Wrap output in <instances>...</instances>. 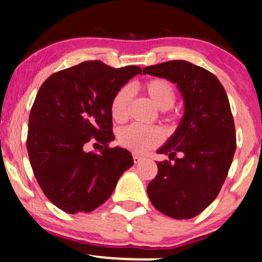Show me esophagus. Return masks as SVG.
Returning a JSON list of instances; mask_svg holds the SVG:
<instances>
[{"label": "esophagus", "mask_w": 262, "mask_h": 262, "mask_svg": "<svg viewBox=\"0 0 262 262\" xmlns=\"http://www.w3.org/2000/svg\"><path fill=\"white\" fill-rule=\"evenodd\" d=\"M142 159H144V158H142V157H141V156H139V155H137V153H134V155H133V160H134V163H135V164L140 163Z\"/></svg>", "instance_id": "34e87169"}]
</instances>
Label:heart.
<instances>
[{
  "instance_id": "obj_1",
  "label": "heart",
  "mask_w": 262,
  "mask_h": 262,
  "mask_svg": "<svg viewBox=\"0 0 262 262\" xmlns=\"http://www.w3.org/2000/svg\"><path fill=\"white\" fill-rule=\"evenodd\" d=\"M142 92L163 111L164 118H169V111L176 103L177 92L169 80L163 78L148 79L141 85ZM132 100L130 87L124 85L118 89L110 102V113L114 121L122 123L127 120L129 104ZM118 142L134 153H144L158 146L162 141V133L156 127H144L130 124L121 129Z\"/></svg>"
}]
</instances>
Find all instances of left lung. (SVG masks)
Segmentation results:
<instances>
[{
    "mask_svg": "<svg viewBox=\"0 0 262 262\" xmlns=\"http://www.w3.org/2000/svg\"><path fill=\"white\" fill-rule=\"evenodd\" d=\"M144 74L176 82L186 103L176 133L158 151L170 160L157 163L148 198L167 217L194 218L217 198L235 155L229 98L217 76L183 60L148 66Z\"/></svg>",
    "mask_w": 262,
    "mask_h": 262,
    "instance_id": "1",
    "label": "left lung"
}]
</instances>
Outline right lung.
Wrapping results in <instances>:
<instances>
[{
	"instance_id": "1",
	"label": "right lung",
	"mask_w": 262,
	"mask_h": 262,
	"mask_svg": "<svg viewBox=\"0 0 262 262\" xmlns=\"http://www.w3.org/2000/svg\"><path fill=\"white\" fill-rule=\"evenodd\" d=\"M141 72L138 66L85 61L54 73L40 86L30 113L27 152L45 196L62 211L96 210L133 165L130 152L109 146L115 139L110 102ZM89 142L100 143V151H86Z\"/></svg>"
}]
</instances>
